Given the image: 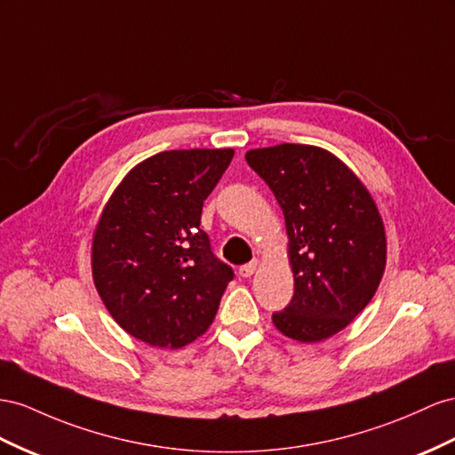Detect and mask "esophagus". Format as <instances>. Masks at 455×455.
Wrapping results in <instances>:
<instances>
[{"label": "esophagus", "mask_w": 455, "mask_h": 455, "mask_svg": "<svg viewBox=\"0 0 455 455\" xmlns=\"http://www.w3.org/2000/svg\"><path fill=\"white\" fill-rule=\"evenodd\" d=\"M256 267H258V260H252L249 264H244V266L239 267V275L241 277H251L256 272Z\"/></svg>", "instance_id": "esophagus-1"}]
</instances>
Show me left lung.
<instances>
[{
    "mask_svg": "<svg viewBox=\"0 0 455 455\" xmlns=\"http://www.w3.org/2000/svg\"><path fill=\"white\" fill-rule=\"evenodd\" d=\"M244 158L285 216L294 294L274 325L300 342L333 337L370 304L385 274V224L371 193L322 147L281 143Z\"/></svg>",
    "mask_w": 455,
    "mask_h": 455,
    "instance_id": "left-lung-1",
    "label": "left lung"
}]
</instances>
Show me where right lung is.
Listing matches in <instances>:
<instances>
[{
	"label": "right lung",
	"mask_w": 455,
	"mask_h": 455,
	"mask_svg": "<svg viewBox=\"0 0 455 455\" xmlns=\"http://www.w3.org/2000/svg\"><path fill=\"white\" fill-rule=\"evenodd\" d=\"M233 149L163 151L133 166L103 206L92 241L97 292L147 345L181 348L214 322L233 269L199 228Z\"/></svg>",
	"instance_id": "obj_1"
}]
</instances>
